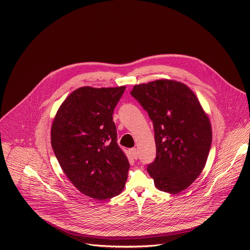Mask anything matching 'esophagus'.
I'll return each instance as SVG.
<instances>
[{
    "label": "esophagus",
    "instance_id": "1",
    "mask_svg": "<svg viewBox=\"0 0 250 250\" xmlns=\"http://www.w3.org/2000/svg\"><path fill=\"white\" fill-rule=\"evenodd\" d=\"M129 153L131 154V157H132L133 159H137V157H138V154H137L136 148H130V149H129Z\"/></svg>",
    "mask_w": 250,
    "mask_h": 250
}]
</instances>
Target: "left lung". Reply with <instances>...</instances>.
<instances>
[{
	"label": "left lung",
	"instance_id": "8db88e82",
	"mask_svg": "<svg viewBox=\"0 0 250 250\" xmlns=\"http://www.w3.org/2000/svg\"><path fill=\"white\" fill-rule=\"evenodd\" d=\"M153 123L155 160L147 172L155 187L169 194L187 189L202 173L211 145L208 115L185 84L161 79L130 92Z\"/></svg>",
	"mask_w": 250,
	"mask_h": 250
}]
</instances>
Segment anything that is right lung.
I'll return each mask as SVG.
<instances>
[{
    "instance_id": "add662e5",
    "label": "right lung",
    "mask_w": 250,
    "mask_h": 250,
    "mask_svg": "<svg viewBox=\"0 0 250 250\" xmlns=\"http://www.w3.org/2000/svg\"><path fill=\"white\" fill-rule=\"evenodd\" d=\"M125 86L81 87L61 104L51 126V146L68 179L81 193L106 200L122 193L128 160L117 144L113 113Z\"/></svg>"
}]
</instances>
